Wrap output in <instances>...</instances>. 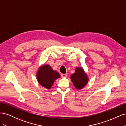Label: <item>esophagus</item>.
<instances>
[{
    "label": "esophagus",
    "mask_w": 126,
    "mask_h": 126,
    "mask_svg": "<svg viewBox=\"0 0 126 126\" xmlns=\"http://www.w3.org/2000/svg\"><path fill=\"white\" fill-rule=\"evenodd\" d=\"M61 76H62V77L63 78H64V77H67V74H62V75H61Z\"/></svg>",
    "instance_id": "34e87169"
}]
</instances>
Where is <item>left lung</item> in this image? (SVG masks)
I'll return each mask as SVG.
<instances>
[{
    "label": "left lung",
    "instance_id": "left-lung-1",
    "mask_svg": "<svg viewBox=\"0 0 126 126\" xmlns=\"http://www.w3.org/2000/svg\"><path fill=\"white\" fill-rule=\"evenodd\" d=\"M71 81L77 89H81L84 87L88 81V78L82 68H77L75 73L70 76Z\"/></svg>",
    "mask_w": 126,
    "mask_h": 126
}]
</instances>
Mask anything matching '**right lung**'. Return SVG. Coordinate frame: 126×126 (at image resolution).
Returning a JSON list of instances; mask_svg holds the SVG:
<instances>
[{"instance_id":"right-lung-1","label":"right lung","mask_w":126,"mask_h":126,"mask_svg":"<svg viewBox=\"0 0 126 126\" xmlns=\"http://www.w3.org/2000/svg\"><path fill=\"white\" fill-rule=\"evenodd\" d=\"M60 77L58 72L53 70L48 64H45L40 67L37 74V78L39 84L48 89L51 88L55 80Z\"/></svg>"}]
</instances>
